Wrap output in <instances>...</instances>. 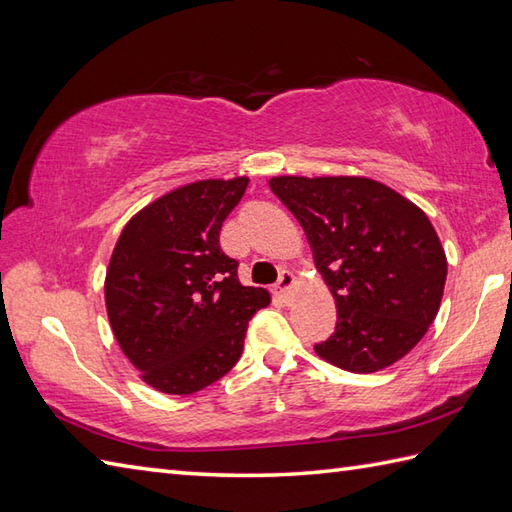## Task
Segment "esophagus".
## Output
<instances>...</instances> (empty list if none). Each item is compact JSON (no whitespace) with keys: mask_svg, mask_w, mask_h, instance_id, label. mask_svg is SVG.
<instances>
[{"mask_svg":"<svg viewBox=\"0 0 512 512\" xmlns=\"http://www.w3.org/2000/svg\"><path fill=\"white\" fill-rule=\"evenodd\" d=\"M292 286H295V275L290 273V270H281L279 275V281L275 284V292L279 297H286L288 292L292 290Z\"/></svg>","mask_w":512,"mask_h":512,"instance_id":"esophagus-1","label":"esophagus"}]
</instances>
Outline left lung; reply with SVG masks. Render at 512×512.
Returning <instances> with one entry per match:
<instances>
[{
	"label": "left lung",
	"mask_w": 512,
	"mask_h": 512,
	"mask_svg": "<svg viewBox=\"0 0 512 512\" xmlns=\"http://www.w3.org/2000/svg\"><path fill=\"white\" fill-rule=\"evenodd\" d=\"M270 189L308 235L336 303L323 361L372 374L409 354L440 310L447 255L422 209L356 176H277Z\"/></svg>",
	"instance_id": "obj_1"
}]
</instances>
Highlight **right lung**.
<instances>
[{
	"mask_svg": "<svg viewBox=\"0 0 512 512\" xmlns=\"http://www.w3.org/2000/svg\"><path fill=\"white\" fill-rule=\"evenodd\" d=\"M248 178L198 180L138 211L123 228L105 275L112 332L140 378L187 396L239 361L248 321L268 290L242 286L220 246L222 222Z\"/></svg>",
	"mask_w": 512,
	"mask_h": 512,
	"instance_id": "add662e5",
	"label": "right lung"
}]
</instances>
